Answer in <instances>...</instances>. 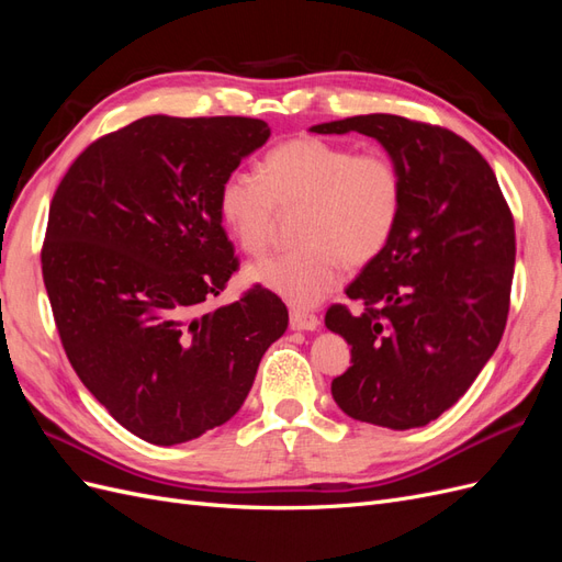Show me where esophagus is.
<instances>
[{
  "label": "esophagus",
  "instance_id": "1",
  "mask_svg": "<svg viewBox=\"0 0 562 562\" xmlns=\"http://www.w3.org/2000/svg\"><path fill=\"white\" fill-rule=\"evenodd\" d=\"M318 326H321L318 316H314L310 312H300V310L291 312V328L293 330H316Z\"/></svg>",
  "mask_w": 562,
  "mask_h": 562
}]
</instances>
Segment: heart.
Wrapping results in <instances>:
<instances>
[{"label":"heart","instance_id":"b5f03b06","mask_svg":"<svg viewBox=\"0 0 562 562\" xmlns=\"http://www.w3.org/2000/svg\"><path fill=\"white\" fill-rule=\"evenodd\" d=\"M405 178L386 151H356L316 135L277 145L260 178L234 171L217 192V213L252 258L269 248L279 211L302 209L291 252L250 267V279L295 307H314L345 277V265L375 262L398 229Z\"/></svg>","mask_w":562,"mask_h":562}]
</instances>
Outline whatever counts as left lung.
Segmentation results:
<instances>
[{
    "mask_svg": "<svg viewBox=\"0 0 562 562\" xmlns=\"http://www.w3.org/2000/svg\"><path fill=\"white\" fill-rule=\"evenodd\" d=\"M382 143L405 178L398 229L333 304L326 326L351 345L333 380L342 411L386 429L434 422L467 394L504 335L516 265L512 209L490 164L457 133L396 114L312 126Z\"/></svg>",
    "mask_w": 562,
    "mask_h": 562,
    "instance_id": "obj_1",
    "label": "left lung"
}]
</instances>
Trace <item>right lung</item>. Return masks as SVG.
I'll return each instance as SVG.
<instances>
[{
	"label": "right lung",
	"instance_id": "add662e5",
	"mask_svg": "<svg viewBox=\"0 0 562 562\" xmlns=\"http://www.w3.org/2000/svg\"><path fill=\"white\" fill-rule=\"evenodd\" d=\"M269 133L250 116H143L83 149L50 201L42 274L63 349L98 403L151 446L232 419L288 328L262 285L203 310L239 269L220 184Z\"/></svg>",
	"mask_w": 562,
	"mask_h": 562
}]
</instances>
